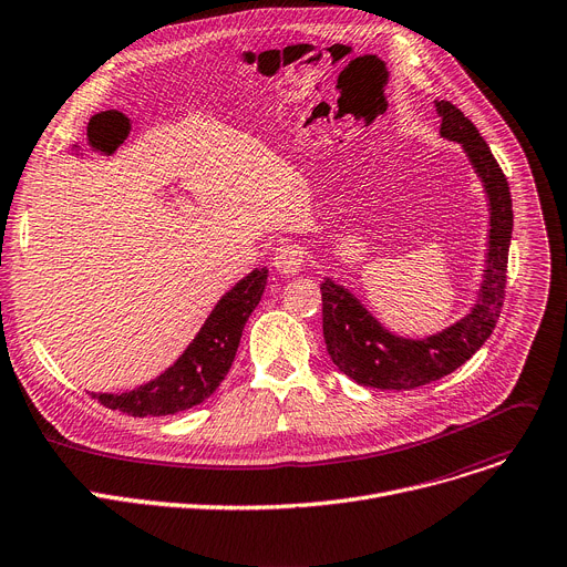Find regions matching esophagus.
<instances>
[{
	"label": "esophagus",
	"mask_w": 567,
	"mask_h": 567,
	"mask_svg": "<svg viewBox=\"0 0 567 567\" xmlns=\"http://www.w3.org/2000/svg\"><path fill=\"white\" fill-rule=\"evenodd\" d=\"M303 250H300L298 246L293 244H287V246H280L276 252H274V267L282 274V276H298L300 271H303Z\"/></svg>",
	"instance_id": "obj_1"
}]
</instances>
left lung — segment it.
Wrapping results in <instances>:
<instances>
[{"label":"left lung","mask_w":567,"mask_h":567,"mask_svg":"<svg viewBox=\"0 0 567 567\" xmlns=\"http://www.w3.org/2000/svg\"><path fill=\"white\" fill-rule=\"evenodd\" d=\"M440 136L463 147L487 198V248L476 298L467 315L429 337H401L375 319L362 300L332 278L321 282L323 339L330 360L358 385L375 390H414L465 364L493 334L506 287L513 235L508 182L487 143L451 102L435 100Z\"/></svg>","instance_id":"obj_1"}]
</instances>
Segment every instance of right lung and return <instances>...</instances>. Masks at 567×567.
I'll list each match as a JSON object with an SVG mask.
<instances>
[{"instance_id":"1","label":"right lung","mask_w":567,"mask_h":567,"mask_svg":"<svg viewBox=\"0 0 567 567\" xmlns=\"http://www.w3.org/2000/svg\"><path fill=\"white\" fill-rule=\"evenodd\" d=\"M269 269H252L225 291L182 355L153 381L127 392H93L100 403L132 417H159L209 399L228 375L244 326L267 289Z\"/></svg>"}]
</instances>
